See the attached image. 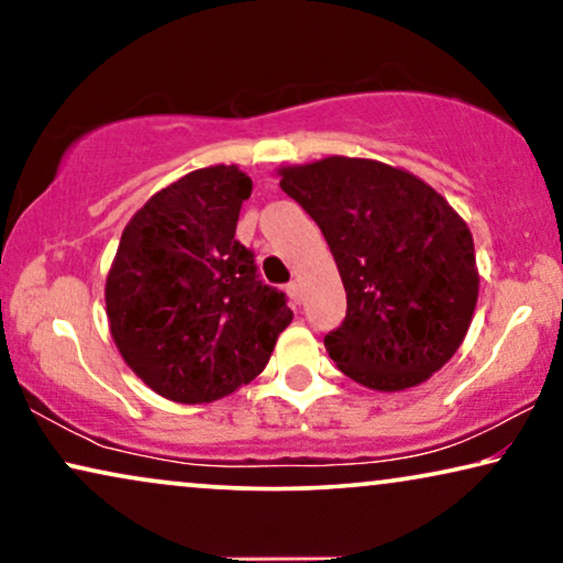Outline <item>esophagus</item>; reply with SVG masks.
<instances>
[{"mask_svg":"<svg viewBox=\"0 0 563 563\" xmlns=\"http://www.w3.org/2000/svg\"><path fill=\"white\" fill-rule=\"evenodd\" d=\"M287 295H289V299H291V305H299V302H302V287H299L297 282L287 284Z\"/></svg>","mask_w":563,"mask_h":563,"instance_id":"34e87169","label":"esophagus"}]
</instances>
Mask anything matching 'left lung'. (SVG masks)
I'll return each instance as SVG.
<instances>
[{"label": "left lung", "mask_w": 563, "mask_h": 563, "mask_svg": "<svg viewBox=\"0 0 563 563\" xmlns=\"http://www.w3.org/2000/svg\"><path fill=\"white\" fill-rule=\"evenodd\" d=\"M276 174L318 222L343 279L349 310L325 335L335 366L376 391L428 382L464 343L479 297L464 218L382 161L328 156Z\"/></svg>", "instance_id": "obj_1"}]
</instances>
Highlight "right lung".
Listing matches in <instances>:
<instances>
[{"label": "right lung", "mask_w": 563, "mask_h": 563, "mask_svg": "<svg viewBox=\"0 0 563 563\" xmlns=\"http://www.w3.org/2000/svg\"><path fill=\"white\" fill-rule=\"evenodd\" d=\"M251 189L238 166L197 168L122 230L104 284L112 341L172 402H214L256 379L291 322L287 299L258 279L253 253L235 241Z\"/></svg>", "instance_id": "obj_1"}]
</instances>
